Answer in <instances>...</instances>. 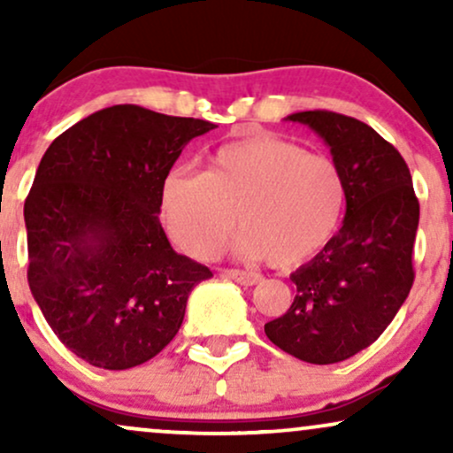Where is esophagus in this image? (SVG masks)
Here are the masks:
<instances>
[{
	"label": "esophagus",
	"mask_w": 453,
	"mask_h": 453,
	"mask_svg": "<svg viewBox=\"0 0 453 453\" xmlns=\"http://www.w3.org/2000/svg\"><path fill=\"white\" fill-rule=\"evenodd\" d=\"M226 274L234 280H238L241 285H257L259 280H262V274L257 273H247V270H236V268H230L226 270Z\"/></svg>",
	"instance_id": "34e87169"
}]
</instances>
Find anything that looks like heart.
I'll list each match as a JSON object with an SVG mask.
<instances>
[{
  "label": "heart",
  "instance_id": "1",
  "mask_svg": "<svg viewBox=\"0 0 453 453\" xmlns=\"http://www.w3.org/2000/svg\"><path fill=\"white\" fill-rule=\"evenodd\" d=\"M342 209L339 165L273 134L221 144L204 173L173 168L159 189V219L185 253L212 257L241 219L238 251L268 257L277 268L317 256L334 236Z\"/></svg>",
  "mask_w": 453,
  "mask_h": 453
}]
</instances>
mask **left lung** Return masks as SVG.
Returning a JSON list of instances; mask_svg holds the SVG:
<instances>
[{
	"label": "left lung",
	"instance_id": "left-lung-1",
	"mask_svg": "<svg viewBox=\"0 0 453 453\" xmlns=\"http://www.w3.org/2000/svg\"><path fill=\"white\" fill-rule=\"evenodd\" d=\"M345 179V221L309 264L292 273L296 298L264 332L279 349L334 364L372 345L411 292L419 202L398 153L372 127L345 114L306 111Z\"/></svg>",
	"mask_w": 453,
	"mask_h": 453
}]
</instances>
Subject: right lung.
Segmentation results:
<instances>
[{
	"instance_id": "obj_1",
	"label": "right lung",
	"mask_w": 453,
	"mask_h": 453,
	"mask_svg": "<svg viewBox=\"0 0 453 453\" xmlns=\"http://www.w3.org/2000/svg\"><path fill=\"white\" fill-rule=\"evenodd\" d=\"M215 123L104 108L46 149L25 200L27 280L59 341L106 371L144 364L174 339L187 298L212 277L159 223L164 176Z\"/></svg>"
}]
</instances>
